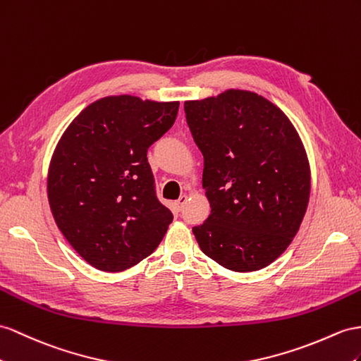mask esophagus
I'll return each mask as SVG.
<instances>
[{"label": "esophagus", "instance_id": "esophagus-1", "mask_svg": "<svg viewBox=\"0 0 361 361\" xmlns=\"http://www.w3.org/2000/svg\"><path fill=\"white\" fill-rule=\"evenodd\" d=\"M186 201H188V197L186 195H181L177 201L173 202V207H175V210H183V207H184V204H186Z\"/></svg>", "mask_w": 361, "mask_h": 361}]
</instances>
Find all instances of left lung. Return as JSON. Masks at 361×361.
<instances>
[{"instance_id": "left-lung-1", "label": "left lung", "mask_w": 361, "mask_h": 361, "mask_svg": "<svg viewBox=\"0 0 361 361\" xmlns=\"http://www.w3.org/2000/svg\"><path fill=\"white\" fill-rule=\"evenodd\" d=\"M204 157L210 215L192 228L206 256L247 273L276 261L299 232L311 192L307 151L290 118L245 90L184 102Z\"/></svg>"}]
</instances>
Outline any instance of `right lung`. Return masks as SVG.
Here are the masks:
<instances>
[{
    "label": "right lung",
    "instance_id": "obj_1",
    "mask_svg": "<svg viewBox=\"0 0 361 361\" xmlns=\"http://www.w3.org/2000/svg\"><path fill=\"white\" fill-rule=\"evenodd\" d=\"M180 102L122 94L92 102L53 152L47 193L70 245L102 271L138 264L161 243L172 214L155 195L147 147L168 133Z\"/></svg>",
    "mask_w": 361,
    "mask_h": 361
}]
</instances>
